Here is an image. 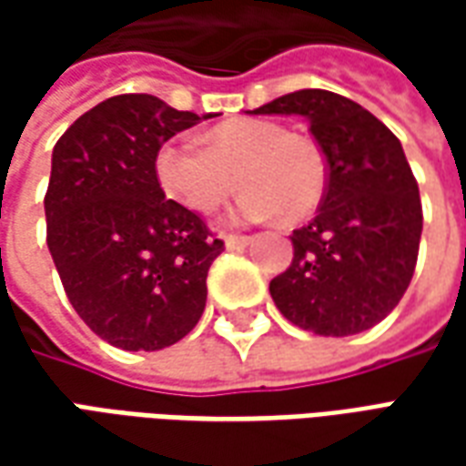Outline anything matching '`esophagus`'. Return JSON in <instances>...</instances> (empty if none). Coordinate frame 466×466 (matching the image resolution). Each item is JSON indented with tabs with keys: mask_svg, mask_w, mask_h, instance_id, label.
<instances>
[{
	"mask_svg": "<svg viewBox=\"0 0 466 466\" xmlns=\"http://www.w3.org/2000/svg\"><path fill=\"white\" fill-rule=\"evenodd\" d=\"M252 242V237H242V234H224V247L227 249H239Z\"/></svg>",
	"mask_w": 466,
	"mask_h": 466,
	"instance_id": "34e87169",
	"label": "esophagus"
}]
</instances>
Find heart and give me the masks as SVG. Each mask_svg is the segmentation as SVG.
<instances>
[{
	"label": "heart",
	"instance_id": "obj_1",
	"mask_svg": "<svg viewBox=\"0 0 466 466\" xmlns=\"http://www.w3.org/2000/svg\"><path fill=\"white\" fill-rule=\"evenodd\" d=\"M199 142L202 147L174 139L154 157L162 192L189 212H217L237 184L244 192L232 219L242 224L279 214L297 222L322 202L327 159L319 144L304 134H289L272 119L242 116L207 129Z\"/></svg>",
	"mask_w": 466,
	"mask_h": 466
}]
</instances>
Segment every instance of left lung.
I'll use <instances>...</instances> for the list:
<instances>
[{"instance_id":"8db88e82","label":"left lung","mask_w":466,"mask_h":466,"mask_svg":"<svg viewBox=\"0 0 466 466\" xmlns=\"http://www.w3.org/2000/svg\"><path fill=\"white\" fill-rule=\"evenodd\" d=\"M254 115H299L327 159L312 222L294 229V257L269 282L277 309L299 329L350 337L400 304L420 254V187L401 142L347 96L299 89Z\"/></svg>"}]
</instances>
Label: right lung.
<instances>
[{
  "label": "right lung",
  "instance_id": "add662e5",
  "mask_svg": "<svg viewBox=\"0 0 466 466\" xmlns=\"http://www.w3.org/2000/svg\"><path fill=\"white\" fill-rule=\"evenodd\" d=\"M209 116L217 115L179 112L152 95H119L55 144L46 247L76 314L112 347L164 350L202 317L207 272L224 242L164 197L154 157Z\"/></svg>",
  "mask_w": 466,
  "mask_h": 466
}]
</instances>
